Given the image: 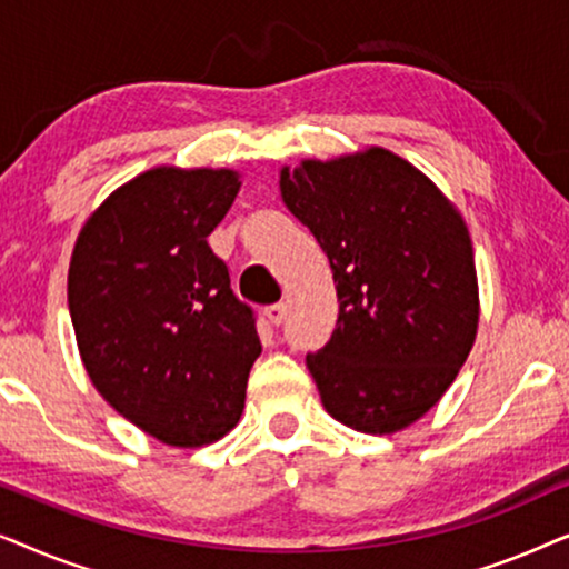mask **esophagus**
Wrapping results in <instances>:
<instances>
[{
    "label": "esophagus",
    "mask_w": 569,
    "mask_h": 569,
    "mask_svg": "<svg viewBox=\"0 0 569 569\" xmlns=\"http://www.w3.org/2000/svg\"><path fill=\"white\" fill-rule=\"evenodd\" d=\"M263 316H267V321L271 326H279L287 316V306H284V302H274V306H269L267 310H263Z\"/></svg>",
    "instance_id": "obj_1"
}]
</instances>
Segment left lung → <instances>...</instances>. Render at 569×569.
I'll list each match as a JSON object with an SVG mask.
<instances>
[{"instance_id":"left-lung-1","label":"left lung","mask_w":569,"mask_h":569,"mask_svg":"<svg viewBox=\"0 0 569 569\" xmlns=\"http://www.w3.org/2000/svg\"><path fill=\"white\" fill-rule=\"evenodd\" d=\"M279 191L337 284V329L306 357L326 411L368 435L415 425L477 339L479 284L461 212L383 147L282 168Z\"/></svg>"}]
</instances>
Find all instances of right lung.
Returning a JSON list of instances; mask_svg holds the SVG:
<instances>
[{
	"mask_svg": "<svg viewBox=\"0 0 569 569\" xmlns=\"http://www.w3.org/2000/svg\"><path fill=\"white\" fill-rule=\"evenodd\" d=\"M238 191L230 168L144 170L88 217L69 261V313L92 386L166 446L228 435L261 355L253 310L207 243Z\"/></svg>",
	"mask_w": 569,
	"mask_h": 569,
	"instance_id": "add662e5",
	"label": "right lung"
}]
</instances>
